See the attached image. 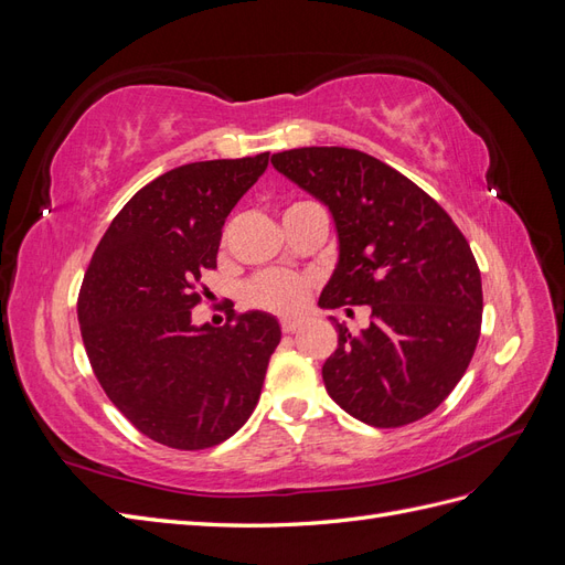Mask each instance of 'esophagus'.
Segmentation results:
<instances>
[{"label": "esophagus", "mask_w": 565, "mask_h": 565, "mask_svg": "<svg viewBox=\"0 0 565 565\" xmlns=\"http://www.w3.org/2000/svg\"><path fill=\"white\" fill-rule=\"evenodd\" d=\"M299 324H301L299 318H282L280 328H282V332H295V330H299Z\"/></svg>", "instance_id": "esophagus-1"}]
</instances>
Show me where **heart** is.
I'll use <instances>...</instances> for the list:
<instances>
[{
  "mask_svg": "<svg viewBox=\"0 0 565 565\" xmlns=\"http://www.w3.org/2000/svg\"><path fill=\"white\" fill-rule=\"evenodd\" d=\"M309 278L289 270H268L247 285V299L264 311L292 316L303 309L306 299H309Z\"/></svg>",
  "mask_w": 565,
  "mask_h": 565,
  "instance_id": "b5f03b06",
  "label": "heart"
}]
</instances>
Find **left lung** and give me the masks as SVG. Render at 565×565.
Masks as SVG:
<instances>
[{
  "label": "left lung",
  "instance_id": "left-lung-1",
  "mask_svg": "<svg viewBox=\"0 0 565 565\" xmlns=\"http://www.w3.org/2000/svg\"><path fill=\"white\" fill-rule=\"evenodd\" d=\"M270 162L332 214L339 259L320 309H372L361 334L330 318L339 332L322 365L330 398L380 429L434 413L481 334V270L467 237L434 198L367 152L311 146Z\"/></svg>",
  "mask_w": 565,
  "mask_h": 565
}]
</instances>
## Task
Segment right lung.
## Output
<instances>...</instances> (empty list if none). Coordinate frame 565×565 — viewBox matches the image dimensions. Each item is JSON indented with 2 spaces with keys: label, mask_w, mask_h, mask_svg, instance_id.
Returning <instances> with one entry per match:
<instances>
[{
  "label": "right lung",
  "mask_w": 565,
  "mask_h": 565,
  "mask_svg": "<svg viewBox=\"0 0 565 565\" xmlns=\"http://www.w3.org/2000/svg\"><path fill=\"white\" fill-rule=\"evenodd\" d=\"M266 167L262 152L150 181L113 218L84 273L77 320L96 380L162 446H218L259 403L278 318L249 311L214 328L195 324L191 309L204 270L216 268L226 216Z\"/></svg>",
  "instance_id": "add662e5"
}]
</instances>
